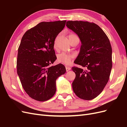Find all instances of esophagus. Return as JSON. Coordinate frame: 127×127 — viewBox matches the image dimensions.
<instances>
[{
    "label": "esophagus",
    "mask_w": 127,
    "mask_h": 127,
    "mask_svg": "<svg viewBox=\"0 0 127 127\" xmlns=\"http://www.w3.org/2000/svg\"><path fill=\"white\" fill-rule=\"evenodd\" d=\"M66 71H68L69 70H70L71 69V68H70V67L67 66V67H66Z\"/></svg>",
    "instance_id": "34e87169"
}]
</instances>
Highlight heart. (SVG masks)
Segmentation results:
<instances>
[{
	"label": "heart",
	"mask_w": 127,
	"mask_h": 127,
	"mask_svg": "<svg viewBox=\"0 0 127 127\" xmlns=\"http://www.w3.org/2000/svg\"><path fill=\"white\" fill-rule=\"evenodd\" d=\"M77 36L75 34H70L69 37ZM74 58V55L73 54H69L66 52H61L59 53L57 56V60L58 63L62 64L65 65H69L70 63L71 60Z\"/></svg>",
	"instance_id": "1"
}]
</instances>
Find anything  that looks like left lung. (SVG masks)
<instances>
[{
    "label": "left lung",
    "instance_id": "8db88e82",
    "mask_svg": "<svg viewBox=\"0 0 127 127\" xmlns=\"http://www.w3.org/2000/svg\"><path fill=\"white\" fill-rule=\"evenodd\" d=\"M66 26L78 36L82 44L74 63L83 68H72L76 74L72 89L78 97L91 100L101 93L109 79L112 67L110 42L93 23L70 21Z\"/></svg>",
    "mask_w": 127,
    "mask_h": 127
}]
</instances>
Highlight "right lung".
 <instances>
[{
	"mask_svg": "<svg viewBox=\"0 0 127 127\" xmlns=\"http://www.w3.org/2000/svg\"><path fill=\"white\" fill-rule=\"evenodd\" d=\"M66 21L41 22L27 31L18 49L17 72L24 90L38 101L50 99L56 92V80L66 71L57 59L55 40Z\"/></svg>",
	"mask_w": 127,
	"mask_h": 127,
	"instance_id": "right-lung-1",
	"label": "right lung"
}]
</instances>
